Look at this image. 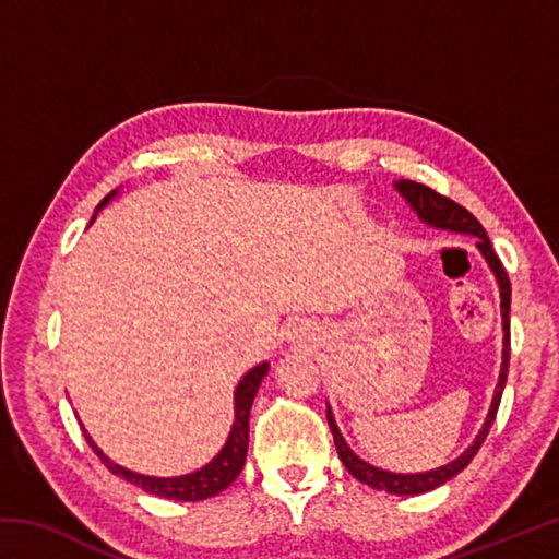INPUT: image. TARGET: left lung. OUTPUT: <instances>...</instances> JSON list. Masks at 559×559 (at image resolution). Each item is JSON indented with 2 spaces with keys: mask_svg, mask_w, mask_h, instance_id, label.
<instances>
[{
  "mask_svg": "<svg viewBox=\"0 0 559 559\" xmlns=\"http://www.w3.org/2000/svg\"><path fill=\"white\" fill-rule=\"evenodd\" d=\"M394 187L399 189V194L408 201L411 209L418 213V218L425 221L427 225H432V228H439V230H451V233H463V235L476 237V247L480 249V254L485 257L490 271L495 273L497 286H500V300H502L500 302L502 331H504L502 367H500V379H497V386H495V396L490 403L488 418H485L480 432L476 435V439H473V444L463 451L461 456L447 463V466H439L435 471H425V473H391V471L377 468V466H372V463L362 461L346 444V439H343L338 425L334 420V413H331V408H326V420H329L331 432H334V444L338 451V459L343 461V466L348 468V473H353V478H358L360 483L370 485V488H374V490H384L391 495H423V492H430V490L439 488V485H444L447 480L454 478L456 473L466 468L473 461V456L478 454L480 444L485 442V437H488L490 427L495 423V415H497V408H500V399H502V391L507 384V372H509V302H512V286H509V276H507L500 257L495 254L488 233H485V228L478 223V218L473 216V213H468L466 209L459 206L456 201L437 194L435 189L425 187L420 182L399 180V182H394Z\"/></svg>",
  "mask_w": 559,
  "mask_h": 559,
  "instance_id": "obj_1",
  "label": "left lung"
}]
</instances>
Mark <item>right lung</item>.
<instances>
[{
  "mask_svg": "<svg viewBox=\"0 0 559 559\" xmlns=\"http://www.w3.org/2000/svg\"><path fill=\"white\" fill-rule=\"evenodd\" d=\"M115 194H117V189L100 201L98 209L108 204ZM266 372H269V362H261V365L252 367V370H249L240 379V384H237V389H235V423L230 427L228 439H225L223 449L206 463L204 468L187 473V476L153 478V476H144V473L129 471V468L120 466V463H115L105 456L86 430H83V435H86L91 449L96 451L100 461L108 466V471L129 483H134L136 488L146 490L156 497H165V500H177V502L209 500V497L223 492L237 476H240L245 459H247V444H249V411H252L259 384H261V379L266 377Z\"/></svg>",
  "mask_w": 559,
  "mask_h": 559,
  "instance_id": "1",
  "label": "right lung"
}]
</instances>
